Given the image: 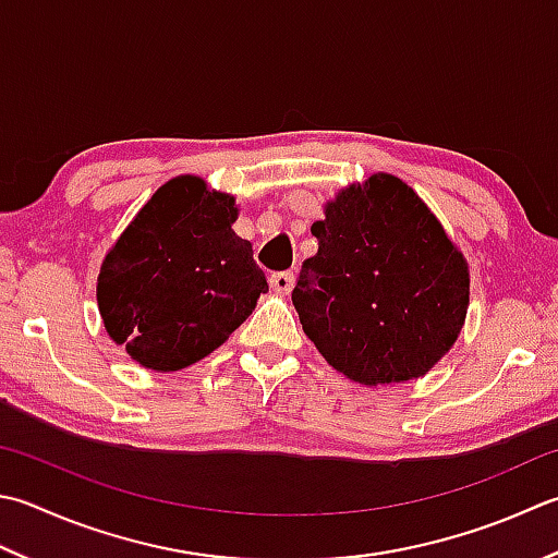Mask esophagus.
Wrapping results in <instances>:
<instances>
[{
	"mask_svg": "<svg viewBox=\"0 0 558 558\" xmlns=\"http://www.w3.org/2000/svg\"><path fill=\"white\" fill-rule=\"evenodd\" d=\"M292 286H294V272H290V270H280L270 276V288L280 294H288L292 290Z\"/></svg>",
	"mask_w": 558,
	"mask_h": 558,
	"instance_id": "34e87169",
	"label": "esophagus"
}]
</instances>
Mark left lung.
<instances>
[{
	"mask_svg": "<svg viewBox=\"0 0 558 558\" xmlns=\"http://www.w3.org/2000/svg\"><path fill=\"white\" fill-rule=\"evenodd\" d=\"M292 304L326 363L360 385L423 377L469 304L464 256L413 189L389 173L351 185L312 225Z\"/></svg>",
	"mask_w": 558,
	"mask_h": 558,
	"instance_id": "left-lung-1",
	"label": "left lung"
}]
</instances>
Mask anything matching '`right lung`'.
Listing matches in <instances>:
<instances>
[{"label": "right lung", "mask_w": 558, "mask_h": 558, "mask_svg": "<svg viewBox=\"0 0 558 558\" xmlns=\"http://www.w3.org/2000/svg\"><path fill=\"white\" fill-rule=\"evenodd\" d=\"M232 195L198 177L163 183L108 251L98 312L142 367L173 373L220 348L268 290L254 248L236 236Z\"/></svg>", "instance_id": "right-lung-1"}]
</instances>
